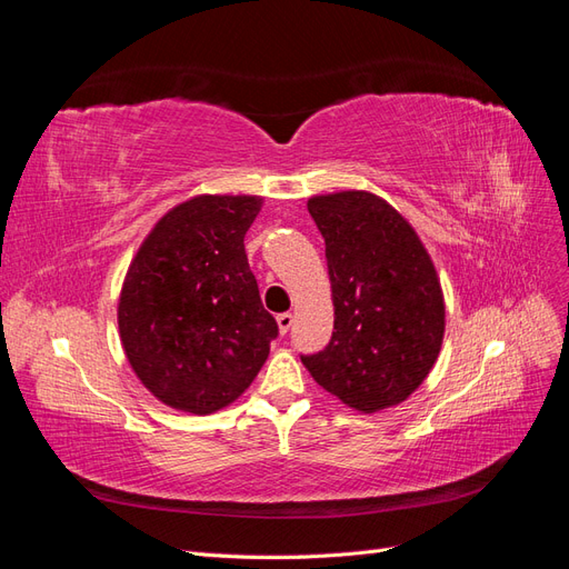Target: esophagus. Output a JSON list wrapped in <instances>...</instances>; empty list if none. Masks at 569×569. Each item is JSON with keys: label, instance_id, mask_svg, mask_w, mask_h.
I'll return each mask as SVG.
<instances>
[{"label": "esophagus", "instance_id": "esophagus-1", "mask_svg": "<svg viewBox=\"0 0 569 569\" xmlns=\"http://www.w3.org/2000/svg\"><path fill=\"white\" fill-rule=\"evenodd\" d=\"M291 322H295V316H291V313H282V316H278V330H280V335H287V332H289Z\"/></svg>", "mask_w": 569, "mask_h": 569}]
</instances>
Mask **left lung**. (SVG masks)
I'll return each mask as SVG.
<instances>
[{"label": "left lung", "instance_id": "obj_1", "mask_svg": "<svg viewBox=\"0 0 569 569\" xmlns=\"http://www.w3.org/2000/svg\"><path fill=\"white\" fill-rule=\"evenodd\" d=\"M325 237L335 332L303 356L313 380L358 412L403 403L432 372L446 303L432 256L389 201L366 189L308 199Z\"/></svg>", "mask_w": 569, "mask_h": 569}]
</instances>
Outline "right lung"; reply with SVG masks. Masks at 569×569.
<instances>
[{
	"instance_id": "obj_1",
	"label": "right lung",
	"mask_w": 569,
	"mask_h": 569,
	"mask_svg": "<svg viewBox=\"0 0 569 569\" xmlns=\"http://www.w3.org/2000/svg\"><path fill=\"white\" fill-rule=\"evenodd\" d=\"M261 206L256 194H197L163 213L132 256L118 335L132 372L168 408L209 416L266 363L278 322L244 251Z\"/></svg>"
}]
</instances>
